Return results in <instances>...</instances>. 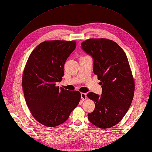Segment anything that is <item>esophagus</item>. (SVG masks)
Returning a JSON list of instances; mask_svg holds the SVG:
<instances>
[{"instance_id": "34e87169", "label": "esophagus", "mask_w": 152, "mask_h": 152, "mask_svg": "<svg viewBox=\"0 0 152 152\" xmlns=\"http://www.w3.org/2000/svg\"><path fill=\"white\" fill-rule=\"evenodd\" d=\"M81 99L82 100H85L86 99H87V96H86V94L84 93H81Z\"/></svg>"}]
</instances>
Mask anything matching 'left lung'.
<instances>
[{"label": "left lung", "instance_id": "left-lung-1", "mask_svg": "<svg viewBox=\"0 0 152 152\" xmlns=\"http://www.w3.org/2000/svg\"><path fill=\"white\" fill-rule=\"evenodd\" d=\"M81 46L93 58V72L102 88L100 97L92 92L87 94L95 103L88 118L98 127L111 128L124 117L134 95L135 82L127 56L115 41L106 38H90Z\"/></svg>", "mask_w": 152, "mask_h": 152}]
</instances>
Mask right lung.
Returning a JSON list of instances; mask_svg holds the SVG:
<instances>
[{
    "label": "right lung",
    "instance_id": "add662e5",
    "mask_svg": "<svg viewBox=\"0 0 152 152\" xmlns=\"http://www.w3.org/2000/svg\"><path fill=\"white\" fill-rule=\"evenodd\" d=\"M76 47V41L41 42L30 54L23 70L22 88L33 117L49 127L66 121L77 106L81 94L56 86L64 76L67 59Z\"/></svg>",
    "mask_w": 152,
    "mask_h": 152
}]
</instances>
